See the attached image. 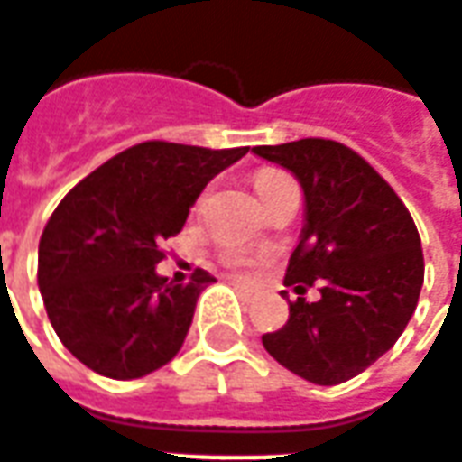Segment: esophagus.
<instances>
[{
    "label": "esophagus",
    "instance_id": "1",
    "mask_svg": "<svg viewBox=\"0 0 462 462\" xmlns=\"http://www.w3.org/2000/svg\"><path fill=\"white\" fill-rule=\"evenodd\" d=\"M230 282L242 291V297H245V300H252V297H254V290H252L247 282H242L240 277H230Z\"/></svg>",
    "mask_w": 462,
    "mask_h": 462
}]
</instances>
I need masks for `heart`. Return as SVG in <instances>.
<instances>
[{
    "mask_svg": "<svg viewBox=\"0 0 462 462\" xmlns=\"http://www.w3.org/2000/svg\"><path fill=\"white\" fill-rule=\"evenodd\" d=\"M290 182H294L287 175L284 171H277V168H262V171L254 172V190L260 192L262 202L267 200L270 195H274V192L280 190V188H284V185H290ZM225 262L227 264H232V267H245V264H250V257H245V254H227L225 257Z\"/></svg>",
    "mask_w": 462,
    "mask_h": 462,
    "instance_id": "obj_1",
    "label": "heart"
}]
</instances>
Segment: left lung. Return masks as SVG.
<instances>
[{
  "instance_id": "1",
  "label": "left lung",
  "mask_w": 462,
  "mask_h": 462,
  "mask_svg": "<svg viewBox=\"0 0 462 462\" xmlns=\"http://www.w3.org/2000/svg\"><path fill=\"white\" fill-rule=\"evenodd\" d=\"M304 190V227L284 284H319L321 300L290 301V319L262 344L291 374L337 386L393 346L423 287L416 222L393 188L337 141L301 138L257 145ZM287 294V291H284Z\"/></svg>"
}]
</instances>
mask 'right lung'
<instances>
[{
    "label": "right lung",
    "instance_id": "1",
    "mask_svg": "<svg viewBox=\"0 0 462 462\" xmlns=\"http://www.w3.org/2000/svg\"><path fill=\"white\" fill-rule=\"evenodd\" d=\"M247 151L138 143L59 202L39 240V291L56 337L81 364L128 381L180 351L215 277L195 270L188 284L168 282L155 272L161 245L182 230L205 185Z\"/></svg>",
    "mask_w": 462,
    "mask_h": 462
}]
</instances>
